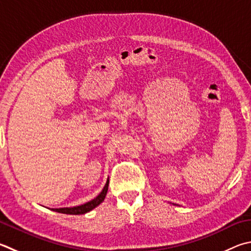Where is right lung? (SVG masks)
Wrapping results in <instances>:
<instances>
[{
	"instance_id": "right-lung-1",
	"label": "right lung",
	"mask_w": 251,
	"mask_h": 251,
	"mask_svg": "<svg viewBox=\"0 0 251 251\" xmlns=\"http://www.w3.org/2000/svg\"><path fill=\"white\" fill-rule=\"evenodd\" d=\"M108 182H110V180L106 181V184H105V186H104V189L102 190V192L100 193L97 198L93 199L92 201H90L85 204L79 205V206H75V207H62V208H51V209L54 212L70 214V215H81V214H85L90 211H92L93 208H95L98 205L101 204L104 201V199H105L106 193H107V189H108Z\"/></svg>"
}]
</instances>
